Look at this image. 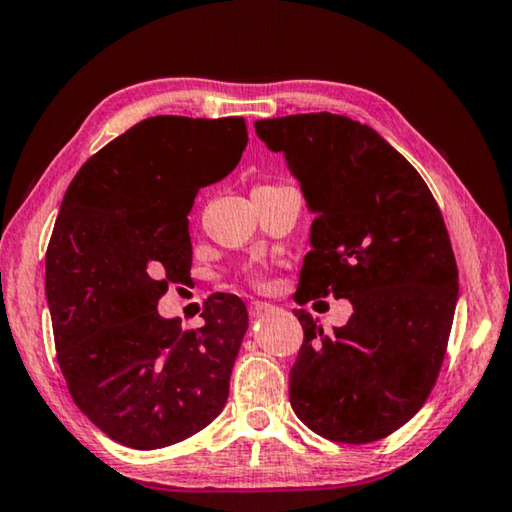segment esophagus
<instances>
[{"instance_id": "34e87169", "label": "esophagus", "mask_w": 512, "mask_h": 512, "mask_svg": "<svg viewBox=\"0 0 512 512\" xmlns=\"http://www.w3.org/2000/svg\"><path fill=\"white\" fill-rule=\"evenodd\" d=\"M274 310V306L272 303H265V301H251L249 303V315L251 317H263V315H267V312H272Z\"/></svg>"}]
</instances>
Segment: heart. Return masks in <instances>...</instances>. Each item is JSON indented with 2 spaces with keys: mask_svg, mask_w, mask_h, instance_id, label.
Returning <instances> with one entry per match:
<instances>
[{
  "mask_svg": "<svg viewBox=\"0 0 512 512\" xmlns=\"http://www.w3.org/2000/svg\"><path fill=\"white\" fill-rule=\"evenodd\" d=\"M249 276H251V281H256V283H261V281H263V276L258 274V272H251Z\"/></svg>",
  "mask_w": 512,
  "mask_h": 512,
  "instance_id": "heart-1",
  "label": "heart"
}]
</instances>
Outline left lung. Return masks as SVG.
Instances as JSON below:
<instances>
[{
    "mask_svg": "<svg viewBox=\"0 0 512 512\" xmlns=\"http://www.w3.org/2000/svg\"><path fill=\"white\" fill-rule=\"evenodd\" d=\"M254 128L315 215L294 299L333 294L353 306L330 333L294 310L303 346L290 405L330 441H378L423 407L445 357L459 270L441 209L418 170L360 121L317 112Z\"/></svg>",
    "mask_w": 512,
    "mask_h": 512,
    "instance_id": "1",
    "label": "left lung"
}]
</instances>
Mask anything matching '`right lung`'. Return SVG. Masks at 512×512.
Wrapping results in <instances>:
<instances>
[{
  "label": "right lung",
  "mask_w": 512,
  "mask_h": 512,
  "mask_svg": "<svg viewBox=\"0 0 512 512\" xmlns=\"http://www.w3.org/2000/svg\"><path fill=\"white\" fill-rule=\"evenodd\" d=\"M240 116H150L89 157L62 197L44 290L71 398L134 450L184 441L220 414L249 315L213 294L197 330L159 315L191 274L188 213L200 188L238 166Z\"/></svg>",
  "instance_id": "1"
}]
</instances>
